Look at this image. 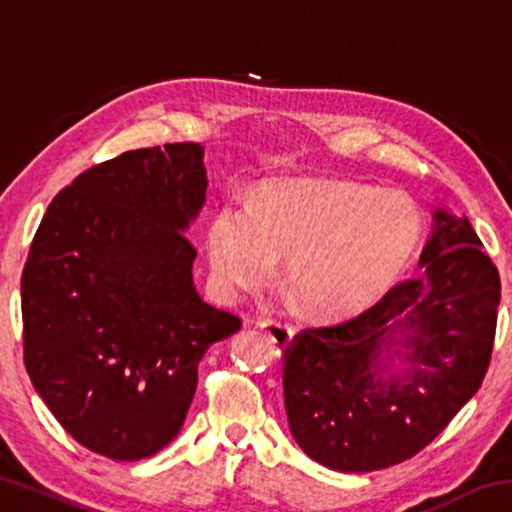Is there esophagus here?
<instances>
[{"mask_svg":"<svg viewBox=\"0 0 512 512\" xmlns=\"http://www.w3.org/2000/svg\"><path fill=\"white\" fill-rule=\"evenodd\" d=\"M259 327H262L264 332L271 336V341L275 343L277 357H280V354H284V352L291 348L293 329L287 323H280V320H262V323H259Z\"/></svg>","mask_w":512,"mask_h":512,"instance_id":"esophagus-1","label":"esophagus"}]
</instances>
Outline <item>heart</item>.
Returning <instances> with one entry per match:
<instances>
[{"label": "heart", "instance_id": "heart-1", "mask_svg": "<svg viewBox=\"0 0 512 512\" xmlns=\"http://www.w3.org/2000/svg\"><path fill=\"white\" fill-rule=\"evenodd\" d=\"M422 237L413 198L345 180H271L250 207L228 203L207 228L214 284L237 293L266 282L284 257V282L305 314H359L400 277Z\"/></svg>", "mask_w": 512, "mask_h": 512}]
</instances>
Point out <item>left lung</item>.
Masks as SVG:
<instances>
[{
  "mask_svg": "<svg viewBox=\"0 0 512 512\" xmlns=\"http://www.w3.org/2000/svg\"><path fill=\"white\" fill-rule=\"evenodd\" d=\"M481 246L467 216L438 207L411 280L363 314L293 339L284 406L309 458L339 472L384 470L427 447L472 400L501 296Z\"/></svg>",
  "mask_w": 512,
  "mask_h": 512,
  "instance_id": "1",
  "label": "left lung"
}]
</instances>
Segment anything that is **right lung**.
I'll list each match as a JSON object with an SVG mask.
<instances>
[{"label": "right lung", "instance_id": "obj_1", "mask_svg": "<svg viewBox=\"0 0 512 512\" xmlns=\"http://www.w3.org/2000/svg\"><path fill=\"white\" fill-rule=\"evenodd\" d=\"M203 146L121 153L58 192L22 273L24 366L76 443L140 461L178 436L198 361L241 320L198 296Z\"/></svg>", "mask_w": 512, "mask_h": 512}]
</instances>
